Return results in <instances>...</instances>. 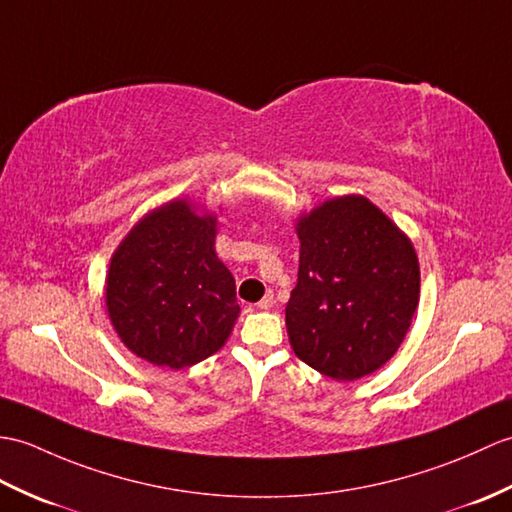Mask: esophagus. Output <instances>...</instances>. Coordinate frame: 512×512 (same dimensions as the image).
I'll use <instances>...</instances> for the list:
<instances>
[{
	"label": "esophagus",
	"mask_w": 512,
	"mask_h": 512,
	"mask_svg": "<svg viewBox=\"0 0 512 512\" xmlns=\"http://www.w3.org/2000/svg\"><path fill=\"white\" fill-rule=\"evenodd\" d=\"M272 303H275V296H272V292H268V294L264 296V299H261V301L257 303V307H259V310H270Z\"/></svg>",
	"instance_id": "obj_1"
}]
</instances>
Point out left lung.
<instances>
[{"instance_id": "left-lung-1", "label": "left lung", "mask_w": 512, "mask_h": 512, "mask_svg": "<svg viewBox=\"0 0 512 512\" xmlns=\"http://www.w3.org/2000/svg\"><path fill=\"white\" fill-rule=\"evenodd\" d=\"M294 227L299 281L285 305L292 351L336 382L375 373L397 353L419 307L412 240L360 194L327 198Z\"/></svg>"}]
</instances>
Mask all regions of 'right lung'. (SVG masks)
<instances>
[{"mask_svg":"<svg viewBox=\"0 0 512 512\" xmlns=\"http://www.w3.org/2000/svg\"><path fill=\"white\" fill-rule=\"evenodd\" d=\"M216 235V213L174 198L139 218L115 248L104 303L115 334L137 358L178 371L227 344L240 305Z\"/></svg>","mask_w":512,"mask_h":512,"instance_id":"right-lung-1","label":"right lung"}]
</instances>
